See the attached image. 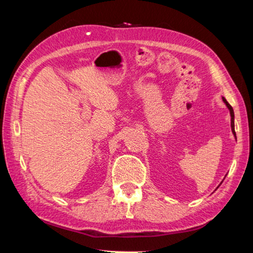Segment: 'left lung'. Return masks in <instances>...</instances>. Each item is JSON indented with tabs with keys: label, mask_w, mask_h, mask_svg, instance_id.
<instances>
[{
	"label": "left lung",
	"mask_w": 253,
	"mask_h": 253,
	"mask_svg": "<svg viewBox=\"0 0 253 253\" xmlns=\"http://www.w3.org/2000/svg\"><path fill=\"white\" fill-rule=\"evenodd\" d=\"M223 100H224V102L226 103V105H227V108L229 109V111H231V117H232V122H231V126H232V131H233V134L235 135V137H236V134H235V130H234V111H233V108L231 107V104H229L227 101H226V99H224L223 97Z\"/></svg>",
	"instance_id": "left-lung-1"
}]
</instances>
